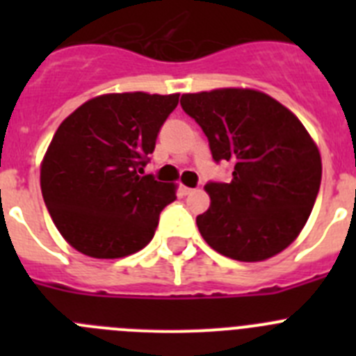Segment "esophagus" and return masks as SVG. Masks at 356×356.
I'll list each match as a JSON object with an SVG mask.
<instances>
[{
    "label": "esophagus",
    "mask_w": 356,
    "mask_h": 356,
    "mask_svg": "<svg viewBox=\"0 0 356 356\" xmlns=\"http://www.w3.org/2000/svg\"><path fill=\"white\" fill-rule=\"evenodd\" d=\"M181 194H184V196H187V194H193L194 193V188H191V187H185V185H181Z\"/></svg>",
    "instance_id": "obj_1"
}]
</instances>
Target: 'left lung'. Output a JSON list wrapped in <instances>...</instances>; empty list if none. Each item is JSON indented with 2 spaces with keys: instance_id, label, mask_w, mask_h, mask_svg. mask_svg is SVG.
<instances>
[{
  "instance_id": "obj_1",
  "label": "left lung",
  "mask_w": 356,
  "mask_h": 356,
  "mask_svg": "<svg viewBox=\"0 0 356 356\" xmlns=\"http://www.w3.org/2000/svg\"><path fill=\"white\" fill-rule=\"evenodd\" d=\"M181 108L205 131L216 162L234 163L229 184H207V212L196 217L212 250L262 262L298 238L319 193L323 163L303 122L254 89L184 94Z\"/></svg>"
}]
</instances>
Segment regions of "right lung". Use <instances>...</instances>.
Returning <instances> with one entry per match:
<instances>
[{
  "label": "right lung",
  "mask_w": 356,
  "mask_h": 356,
  "mask_svg": "<svg viewBox=\"0 0 356 356\" xmlns=\"http://www.w3.org/2000/svg\"><path fill=\"white\" fill-rule=\"evenodd\" d=\"M180 94L112 92L60 122L40 162L44 203L62 237L92 259L149 244L176 185L144 175L160 127Z\"/></svg>",
  "instance_id": "right-lung-1"
}]
</instances>
